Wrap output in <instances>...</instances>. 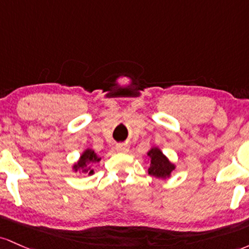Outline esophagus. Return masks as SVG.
Segmentation results:
<instances>
[{
	"mask_svg": "<svg viewBox=\"0 0 249 249\" xmlns=\"http://www.w3.org/2000/svg\"><path fill=\"white\" fill-rule=\"evenodd\" d=\"M116 150L119 153H127L128 150H129V146L125 143H120V144H116Z\"/></svg>",
	"mask_w": 249,
	"mask_h": 249,
	"instance_id": "34e87169",
	"label": "esophagus"
}]
</instances>
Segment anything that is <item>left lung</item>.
I'll return each instance as SVG.
<instances>
[{
	"instance_id": "obj_1",
	"label": "left lung",
	"mask_w": 249,
	"mask_h": 249,
	"mask_svg": "<svg viewBox=\"0 0 249 249\" xmlns=\"http://www.w3.org/2000/svg\"><path fill=\"white\" fill-rule=\"evenodd\" d=\"M148 161H149V168L148 174L158 178H169L172 177V173L177 168L174 163L162 153L159 147H152L147 152Z\"/></svg>"
}]
</instances>
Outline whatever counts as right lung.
Listing matches in <instances>:
<instances>
[{"label":"right lung","instance_id":"right-lung-1","mask_svg":"<svg viewBox=\"0 0 249 249\" xmlns=\"http://www.w3.org/2000/svg\"><path fill=\"white\" fill-rule=\"evenodd\" d=\"M101 159H102L101 156L97 155L94 149H91V148H87V149L83 150L77 162H75V163L72 164L71 167L72 172L75 173L80 172V173H83V174L93 175L95 173L93 164L99 163V162L101 161Z\"/></svg>","mask_w":249,"mask_h":249}]
</instances>
